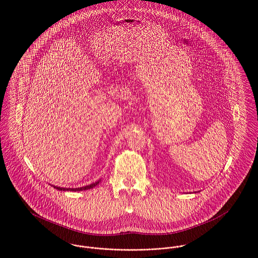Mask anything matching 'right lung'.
Segmentation results:
<instances>
[{"label":"right lung","instance_id":"1","mask_svg":"<svg viewBox=\"0 0 258 258\" xmlns=\"http://www.w3.org/2000/svg\"><path fill=\"white\" fill-rule=\"evenodd\" d=\"M100 180L93 183V184H88V185H85V186H82V187H75V188H71V187H60V186H54L55 188L59 189V190H74V191H79V190H85V189H90L92 187H94L96 184H99Z\"/></svg>","mask_w":258,"mask_h":258}]
</instances>
